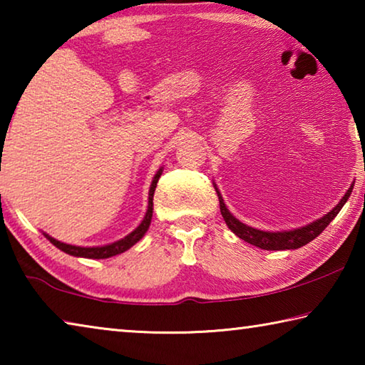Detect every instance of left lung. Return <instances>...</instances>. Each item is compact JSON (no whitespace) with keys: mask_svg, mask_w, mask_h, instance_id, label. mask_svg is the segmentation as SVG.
<instances>
[{"mask_svg":"<svg viewBox=\"0 0 365 365\" xmlns=\"http://www.w3.org/2000/svg\"><path fill=\"white\" fill-rule=\"evenodd\" d=\"M215 191H217V196H219L222 217H224L228 228H230V230L237 235L238 238H242L246 243L257 246V248H261V250L280 251V250L301 248V246L307 245L309 242H312L314 238L319 237V235L325 230V227L336 217V214L339 211H341L344 202L348 201L351 191H353V187L346 191V195L341 197V201H339L329 214H325L322 219L311 222L309 225L294 228V230H285V232H264V230H257V228H252L250 225L243 224V222H240L237 217H233L230 211H228L224 200H222V196H220V191L217 188H215Z\"/></svg>","mask_w":365,"mask_h":365,"instance_id":"1","label":"left lung"}]
</instances>
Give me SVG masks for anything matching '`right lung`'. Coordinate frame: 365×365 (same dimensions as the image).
I'll list each match as a JSON object with an SVG mask.
<instances>
[{
	"label": "right lung",
	"instance_id": "right-lung-1",
	"mask_svg": "<svg viewBox=\"0 0 365 365\" xmlns=\"http://www.w3.org/2000/svg\"><path fill=\"white\" fill-rule=\"evenodd\" d=\"M160 174H163V168H160L156 175H154L153 182H151V188H150V196H148V211L145 214V219L141 220V224L135 228L132 233H128L127 237H123L119 242H114L110 245H104V246H93V248H83V246H73V245H66V243H61L58 240H54L49 237V235L43 233L45 237L51 242L56 248H59L61 251H64L66 255H71V256H76V257H86V259H108V257H113L115 255H120V252L130 250L132 246L140 242L141 238L145 237V233L148 228H150L151 224V217H153V196H154V190H156V185Z\"/></svg>",
	"mask_w": 365,
	"mask_h": 365
}]
</instances>
